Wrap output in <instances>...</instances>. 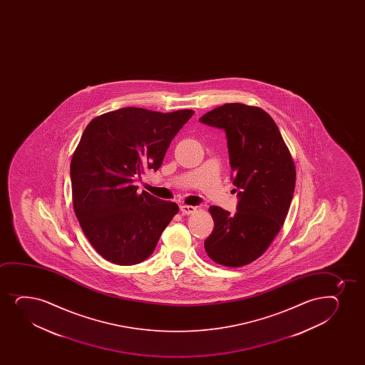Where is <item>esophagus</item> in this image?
Listing matches in <instances>:
<instances>
[{
	"label": "esophagus",
	"mask_w": 365,
	"mask_h": 365,
	"mask_svg": "<svg viewBox=\"0 0 365 365\" xmlns=\"http://www.w3.org/2000/svg\"><path fill=\"white\" fill-rule=\"evenodd\" d=\"M181 213L184 214V215H190V214H193L196 212V208L192 207V205H181L180 207Z\"/></svg>",
	"instance_id": "34e87169"
}]
</instances>
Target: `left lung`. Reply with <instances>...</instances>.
Segmentation results:
<instances>
[{"mask_svg": "<svg viewBox=\"0 0 365 365\" xmlns=\"http://www.w3.org/2000/svg\"><path fill=\"white\" fill-rule=\"evenodd\" d=\"M225 131L237 212L212 205V234L205 241L210 259L230 268L250 264L268 250L285 222L296 184L292 155L265 110L225 103L200 118ZM235 189V191H237Z\"/></svg>", "mask_w": 365, "mask_h": 365, "instance_id": "8db88e82", "label": "left lung"}]
</instances>
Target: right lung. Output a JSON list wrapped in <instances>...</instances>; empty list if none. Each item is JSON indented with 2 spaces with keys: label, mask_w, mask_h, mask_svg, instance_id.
Instances as JSON below:
<instances>
[{
  "label": "right lung",
  "mask_w": 365,
  "mask_h": 365,
  "mask_svg": "<svg viewBox=\"0 0 365 365\" xmlns=\"http://www.w3.org/2000/svg\"><path fill=\"white\" fill-rule=\"evenodd\" d=\"M193 113L125 107L93 118L83 133L71 162L73 208L88 242L110 263L147 259L179 212L174 202L138 193L133 182L160 167Z\"/></svg>",
  "instance_id": "1"
}]
</instances>
